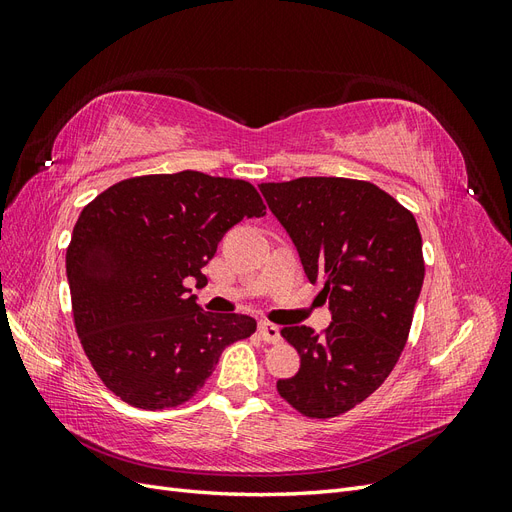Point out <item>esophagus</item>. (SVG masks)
<instances>
[{
  "instance_id": "esophagus-1",
  "label": "esophagus",
  "mask_w": 512,
  "mask_h": 512,
  "mask_svg": "<svg viewBox=\"0 0 512 512\" xmlns=\"http://www.w3.org/2000/svg\"><path fill=\"white\" fill-rule=\"evenodd\" d=\"M258 333H260L262 339H265L267 344H277V342H280V327H275V324H271V322H260L258 324Z\"/></svg>"
}]
</instances>
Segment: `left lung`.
Wrapping results in <instances>:
<instances>
[{"instance_id": "1", "label": "left lung", "mask_w": 512, "mask_h": 512, "mask_svg": "<svg viewBox=\"0 0 512 512\" xmlns=\"http://www.w3.org/2000/svg\"><path fill=\"white\" fill-rule=\"evenodd\" d=\"M297 247L303 271L329 301L331 324L284 327L301 367L277 391L309 418L361 404L389 378L408 342L423 288V239L414 215L369 181L301 177L260 183Z\"/></svg>"}]
</instances>
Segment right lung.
<instances>
[{
	"label": "right lung",
	"instance_id": "1",
	"mask_svg": "<svg viewBox=\"0 0 512 512\" xmlns=\"http://www.w3.org/2000/svg\"><path fill=\"white\" fill-rule=\"evenodd\" d=\"M265 205L252 183L196 170L119 181L81 211L66 252L74 327L100 380L143 410L188 401L226 346L256 331L243 314H213L190 280L226 232Z\"/></svg>",
	"mask_w": 512,
	"mask_h": 512
}]
</instances>
